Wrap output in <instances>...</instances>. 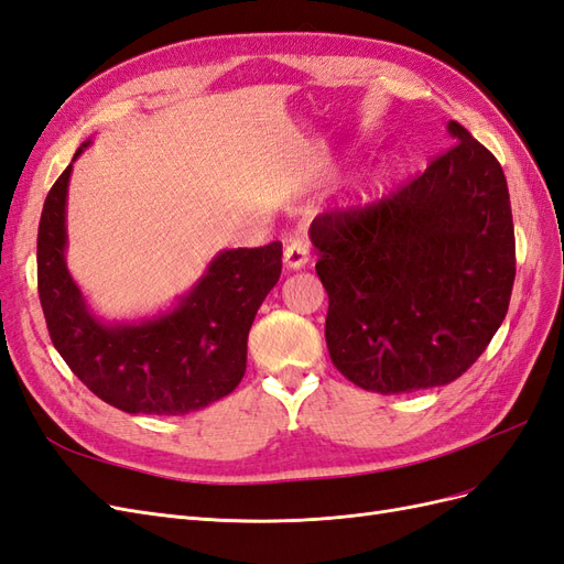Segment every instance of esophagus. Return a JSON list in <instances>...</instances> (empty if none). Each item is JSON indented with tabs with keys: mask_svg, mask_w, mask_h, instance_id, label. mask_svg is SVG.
Masks as SVG:
<instances>
[{
	"mask_svg": "<svg viewBox=\"0 0 564 564\" xmlns=\"http://www.w3.org/2000/svg\"><path fill=\"white\" fill-rule=\"evenodd\" d=\"M308 259H311V249H308V245H305L303 240H294V242H289L284 247V263H286V268L299 270V268H303L305 263H308Z\"/></svg>",
	"mask_w": 564,
	"mask_h": 564,
	"instance_id": "1",
	"label": "esophagus"
}]
</instances>
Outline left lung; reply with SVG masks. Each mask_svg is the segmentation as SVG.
Returning <instances> with one entry per match:
<instances>
[{
  "mask_svg": "<svg viewBox=\"0 0 564 564\" xmlns=\"http://www.w3.org/2000/svg\"><path fill=\"white\" fill-rule=\"evenodd\" d=\"M447 131L456 143L398 193L311 224L332 362L381 395L458 379L501 327L513 292L503 169L468 129Z\"/></svg>",
  "mask_w": 564,
  "mask_h": 564,
  "instance_id": "obj_1",
  "label": "left lung"
}]
</instances>
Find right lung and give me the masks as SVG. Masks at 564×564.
Here are the masks:
<instances>
[{"mask_svg":"<svg viewBox=\"0 0 564 564\" xmlns=\"http://www.w3.org/2000/svg\"><path fill=\"white\" fill-rule=\"evenodd\" d=\"M70 172L67 164L48 191L37 232L40 303L65 365L127 414L183 416L226 398L245 377L253 317L280 280L282 242L220 251L174 311L106 324L87 308L65 265Z\"/></svg>","mask_w":564,"mask_h":564,"instance_id":"obj_1","label":"right lung"}]
</instances>
